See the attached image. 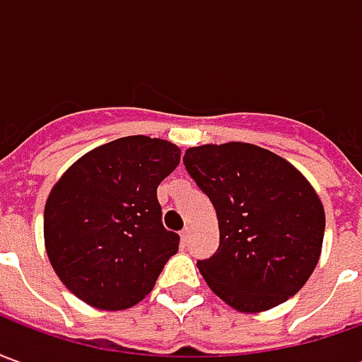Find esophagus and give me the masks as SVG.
I'll return each mask as SVG.
<instances>
[{"label": "esophagus", "mask_w": 362, "mask_h": 362, "mask_svg": "<svg viewBox=\"0 0 362 362\" xmlns=\"http://www.w3.org/2000/svg\"><path fill=\"white\" fill-rule=\"evenodd\" d=\"M180 236H182V244H188L189 243V236H192V235H189V228L188 227L184 228V230H182V233H180Z\"/></svg>", "instance_id": "1"}]
</instances>
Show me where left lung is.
Masks as SVG:
<instances>
[{
  "label": "left lung",
  "instance_id": "obj_1",
  "mask_svg": "<svg viewBox=\"0 0 362 362\" xmlns=\"http://www.w3.org/2000/svg\"><path fill=\"white\" fill-rule=\"evenodd\" d=\"M184 166L211 199L219 248L197 267L215 295L264 312L296 295L318 264L326 215L295 166L250 143L189 147Z\"/></svg>",
  "mask_w": 362,
  "mask_h": 362
}]
</instances>
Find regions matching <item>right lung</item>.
Listing matches in <instances>:
<instances>
[{"instance_id":"add662e5","label":"right lung","mask_w":362,"mask_h":362,"mask_svg":"<svg viewBox=\"0 0 362 362\" xmlns=\"http://www.w3.org/2000/svg\"><path fill=\"white\" fill-rule=\"evenodd\" d=\"M180 163L165 139L129 135L69 166L44 207L46 252L62 283L100 310L149 295L180 236L163 227L157 188Z\"/></svg>"}]
</instances>
